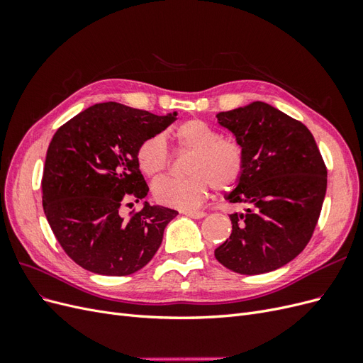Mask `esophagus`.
<instances>
[{
	"instance_id": "esophagus-1",
	"label": "esophagus",
	"mask_w": 363,
	"mask_h": 363,
	"mask_svg": "<svg viewBox=\"0 0 363 363\" xmlns=\"http://www.w3.org/2000/svg\"><path fill=\"white\" fill-rule=\"evenodd\" d=\"M183 213L191 216V218H194V219H200V218H204V216H206V213L201 212V211H184Z\"/></svg>"
}]
</instances>
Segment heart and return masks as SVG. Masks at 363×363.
I'll return each instance as SVG.
<instances>
[{
    "instance_id": "1",
    "label": "heart",
    "mask_w": 363,
    "mask_h": 363,
    "mask_svg": "<svg viewBox=\"0 0 363 363\" xmlns=\"http://www.w3.org/2000/svg\"><path fill=\"white\" fill-rule=\"evenodd\" d=\"M180 152H191L186 162V177H164L152 184L155 199L177 208H195L211 192H230L245 174V151L238 140L223 138L215 125L201 118L183 121L171 131ZM136 162L147 177H159L168 169L171 155L167 142L159 135L144 139L138 145Z\"/></svg>"
}]
</instances>
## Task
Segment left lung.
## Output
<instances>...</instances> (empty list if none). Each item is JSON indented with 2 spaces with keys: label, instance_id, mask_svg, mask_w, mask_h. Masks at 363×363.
Wrapping results in <instances>:
<instances>
[{
  "label": "left lung",
  "instance_id": "obj_1",
  "mask_svg": "<svg viewBox=\"0 0 363 363\" xmlns=\"http://www.w3.org/2000/svg\"><path fill=\"white\" fill-rule=\"evenodd\" d=\"M245 151V174L228 203L232 235L215 250L228 269L247 276L286 265L309 244L327 189V168L303 123L267 103L218 113Z\"/></svg>",
  "mask_w": 363,
  "mask_h": 363
}]
</instances>
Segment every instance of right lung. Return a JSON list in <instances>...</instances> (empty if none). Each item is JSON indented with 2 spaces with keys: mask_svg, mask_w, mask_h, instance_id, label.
Returning a JSON list of instances; mask_svg holds the SVG:
<instances>
[{
  "mask_svg": "<svg viewBox=\"0 0 363 363\" xmlns=\"http://www.w3.org/2000/svg\"><path fill=\"white\" fill-rule=\"evenodd\" d=\"M175 121L119 103L86 108L54 133L42 175V203L63 251L82 268L123 277L144 268L177 211H121L150 192L136 162L142 140Z\"/></svg>",
  "mask_w": 363,
  "mask_h": 363,
  "instance_id": "1",
  "label": "right lung"
}]
</instances>
